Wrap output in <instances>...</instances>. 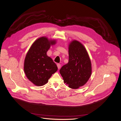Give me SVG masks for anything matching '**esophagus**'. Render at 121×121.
I'll return each mask as SVG.
<instances>
[{
    "mask_svg": "<svg viewBox=\"0 0 121 121\" xmlns=\"http://www.w3.org/2000/svg\"><path fill=\"white\" fill-rule=\"evenodd\" d=\"M57 67L58 69H60V67H61V65L60 64H57Z\"/></svg>",
    "mask_w": 121,
    "mask_h": 121,
    "instance_id": "esophagus-1",
    "label": "esophagus"
}]
</instances>
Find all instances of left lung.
<instances>
[{"label":"left lung","mask_w":121,"mask_h":121,"mask_svg":"<svg viewBox=\"0 0 121 121\" xmlns=\"http://www.w3.org/2000/svg\"><path fill=\"white\" fill-rule=\"evenodd\" d=\"M60 73L64 82L72 89L85 84L92 74L91 62L86 48L77 40L69 45V61L62 67Z\"/></svg>","instance_id":"1"}]
</instances>
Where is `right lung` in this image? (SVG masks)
<instances>
[{
  "mask_svg": "<svg viewBox=\"0 0 121 121\" xmlns=\"http://www.w3.org/2000/svg\"><path fill=\"white\" fill-rule=\"evenodd\" d=\"M55 44L56 40L41 37L35 40L26 54L24 72L27 78L36 86L46 84L58 70L56 64L47 55L50 46Z\"/></svg>",
  "mask_w": 121,
  "mask_h": 121,
  "instance_id": "right-lung-1",
  "label": "right lung"
}]
</instances>
